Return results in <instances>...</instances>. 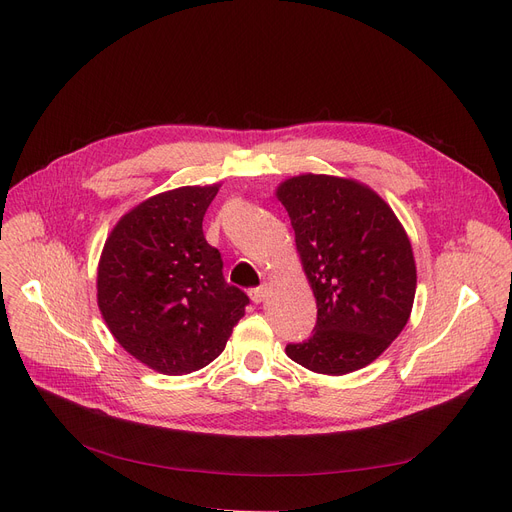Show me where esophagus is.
<instances>
[{"label":"esophagus","mask_w":512,"mask_h":512,"mask_svg":"<svg viewBox=\"0 0 512 512\" xmlns=\"http://www.w3.org/2000/svg\"><path fill=\"white\" fill-rule=\"evenodd\" d=\"M267 294H270V288H267V286H257V288H251V290H249V297H251L253 303L265 301Z\"/></svg>","instance_id":"obj_1"}]
</instances>
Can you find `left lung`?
Masks as SVG:
<instances>
[{"label":"left lung","mask_w":512,"mask_h":512,"mask_svg":"<svg viewBox=\"0 0 512 512\" xmlns=\"http://www.w3.org/2000/svg\"><path fill=\"white\" fill-rule=\"evenodd\" d=\"M317 303L309 340L286 355L309 371L344 375L378 359L413 311L417 267L392 207L355 178L299 174L276 188Z\"/></svg>","instance_id":"left-lung-1"}]
</instances>
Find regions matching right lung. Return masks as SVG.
Masks as SVG:
<instances>
[{"label": "right lung", "instance_id": "1", "mask_svg": "<svg viewBox=\"0 0 512 512\" xmlns=\"http://www.w3.org/2000/svg\"><path fill=\"white\" fill-rule=\"evenodd\" d=\"M222 184L180 186L128 209L97 265V305L118 344L153 371L184 375L226 348L249 297L222 274L203 215Z\"/></svg>", "mask_w": 512, "mask_h": 512}]
</instances>
